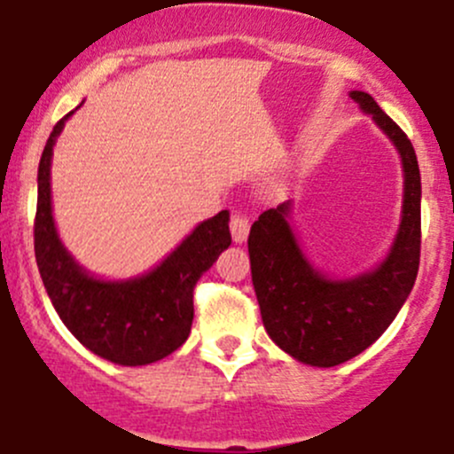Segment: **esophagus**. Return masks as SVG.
<instances>
[{
    "instance_id": "esophagus-1",
    "label": "esophagus",
    "mask_w": 454,
    "mask_h": 454,
    "mask_svg": "<svg viewBox=\"0 0 454 454\" xmlns=\"http://www.w3.org/2000/svg\"><path fill=\"white\" fill-rule=\"evenodd\" d=\"M248 232H250V217L246 213H235L231 215V235L235 239V244H244L248 239Z\"/></svg>"
}]
</instances>
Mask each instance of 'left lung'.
<instances>
[{
    "mask_svg": "<svg viewBox=\"0 0 454 454\" xmlns=\"http://www.w3.org/2000/svg\"><path fill=\"white\" fill-rule=\"evenodd\" d=\"M397 146L403 164L402 223L388 257L353 279H330L308 263L288 223L290 201L259 215L248 235L263 328L301 364L330 368L357 357L393 324L411 294L421 253V177L408 135L368 92H350Z\"/></svg>",
    "mask_w": 454,
    "mask_h": 454,
    "instance_id": "left-lung-1",
    "label": "left lung"
}]
</instances>
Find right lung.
Listing matches in <instances>:
<instances>
[{
	"instance_id": "obj_1",
	"label": "right lung",
	"mask_w": 454,
	"mask_h": 454,
	"mask_svg": "<svg viewBox=\"0 0 454 454\" xmlns=\"http://www.w3.org/2000/svg\"><path fill=\"white\" fill-rule=\"evenodd\" d=\"M48 137L37 173L35 259L43 288L66 328L90 353L120 366H146L179 348L191 334L192 290L223 248L231 246L228 210L201 222L155 270L129 281L90 277L59 241L51 208V160L57 135Z\"/></svg>"
}]
</instances>
